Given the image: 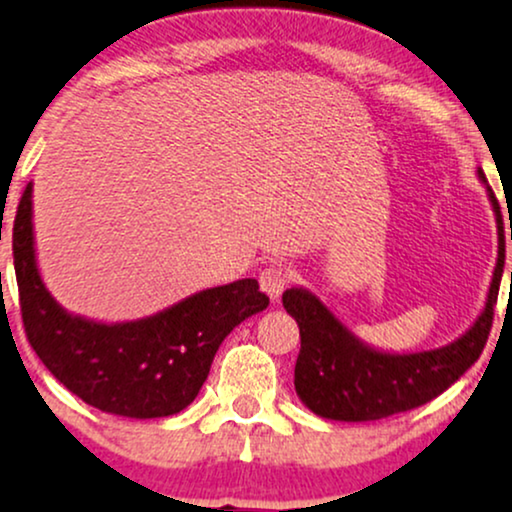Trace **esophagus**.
<instances>
[{"label": "esophagus", "mask_w": 512, "mask_h": 512, "mask_svg": "<svg viewBox=\"0 0 512 512\" xmlns=\"http://www.w3.org/2000/svg\"><path fill=\"white\" fill-rule=\"evenodd\" d=\"M288 281H290V274L283 264H269V267L262 269L260 274V286L271 300H278V297H281L283 288L288 286Z\"/></svg>", "instance_id": "esophagus-1"}]
</instances>
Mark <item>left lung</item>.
Listing matches in <instances>:
<instances>
[{
	"label": "left lung",
	"instance_id": "1",
	"mask_svg": "<svg viewBox=\"0 0 512 512\" xmlns=\"http://www.w3.org/2000/svg\"><path fill=\"white\" fill-rule=\"evenodd\" d=\"M480 177L484 179L482 170ZM489 198L498 222V262L491 278L487 307L475 326L451 345L416 354L375 352L342 328V323L312 293L300 288L283 293V307L300 326L295 390L309 409L323 418L349 423L394 416L439 397L480 359L494 323L498 286L506 264L501 208L491 189Z\"/></svg>",
	"mask_w": 512,
	"mask_h": 512
}]
</instances>
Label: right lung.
Here are the masks:
<instances>
[{
  "mask_svg": "<svg viewBox=\"0 0 512 512\" xmlns=\"http://www.w3.org/2000/svg\"><path fill=\"white\" fill-rule=\"evenodd\" d=\"M14 267L23 328L51 375L84 404L127 418L174 416L196 399L219 345L238 323L267 309L255 278L203 290L134 323L70 316L47 293L32 248V184L14 219Z\"/></svg>",
  "mask_w": 512,
  "mask_h": 512,
  "instance_id": "right-lung-1",
  "label": "right lung"
}]
</instances>
